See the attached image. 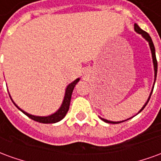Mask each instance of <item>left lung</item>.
Instances as JSON below:
<instances>
[{"label":"left lung","instance_id":"obj_1","mask_svg":"<svg viewBox=\"0 0 161 161\" xmlns=\"http://www.w3.org/2000/svg\"><path fill=\"white\" fill-rule=\"evenodd\" d=\"M135 31L137 33H139V34H141L142 36V38L143 39H145L147 42H148V45H149V47H150V50H151V53H152V58H153V70H154V81H153V87H152V90H151V92H150V94H149V97L148 98H147V102L145 103V104L142 106V108L139 110V112L137 113V114H139L140 112L142 111L143 110V108H145L146 105L147 104V103H148L149 99H150V97H151V95H152L153 93V87H154V84H155V80H156V77H157V69H158V64H157V59H156V55H155V48H154V46H153V40L152 39H151V37L149 36V34L147 32H145V31H143V30L140 27V26L135 23ZM136 114V115H137ZM135 116V115H134ZM133 116V117H134ZM100 117V116H99ZM132 117H130V118H128L126 119V120H123V121H109V120H107V119H104V118H102V117H100V119H101L102 121H105V122H107V123H111V124H116V123H121V122H123V121H127V120H129V119H131Z\"/></svg>","mask_w":161,"mask_h":161}]
</instances>
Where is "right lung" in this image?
<instances>
[{
	"label": "right lung",
	"mask_w": 161,
	"mask_h": 161,
	"mask_svg": "<svg viewBox=\"0 0 161 161\" xmlns=\"http://www.w3.org/2000/svg\"><path fill=\"white\" fill-rule=\"evenodd\" d=\"M80 78L78 77L76 80H74L72 83H70L67 85L66 89H65V91H64V97L63 102H62V104L59 107V108L57 110L56 112H54L53 114H51L49 115H45V116H41V115H31L27 112L24 111L22 108H20L14 102V100L11 97V96L9 94V97L11 98V100L14 103V104L15 105L17 108H19L20 111L24 113L25 115H27L29 118L33 119L34 121H39V122H41V123H56V122H58L59 121H61L62 119L65 116L66 113L69 110V108H70V98H71V95H72V91L74 90V87L76 86V84L79 82Z\"/></svg>",
	"instance_id": "add662e5"
}]
</instances>
